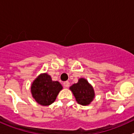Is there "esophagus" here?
Here are the masks:
<instances>
[{
  "mask_svg": "<svg viewBox=\"0 0 134 134\" xmlns=\"http://www.w3.org/2000/svg\"><path fill=\"white\" fill-rule=\"evenodd\" d=\"M63 85H64V87H69L70 82L68 81H65L63 83Z\"/></svg>",
  "mask_w": 134,
  "mask_h": 134,
  "instance_id": "esophagus-1",
  "label": "esophagus"
}]
</instances>
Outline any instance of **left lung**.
Masks as SVG:
<instances>
[{"label":"left lung","instance_id":"1","mask_svg":"<svg viewBox=\"0 0 134 134\" xmlns=\"http://www.w3.org/2000/svg\"><path fill=\"white\" fill-rule=\"evenodd\" d=\"M70 89L74 94L78 103L82 105L90 104L94 97L93 87L85 79H79L77 83L71 86Z\"/></svg>","mask_w":134,"mask_h":134}]
</instances>
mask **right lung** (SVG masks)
<instances>
[{
    "mask_svg": "<svg viewBox=\"0 0 134 134\" xmlns=\"http://www.w3.org/2000/svg\"><path fill=\"white\" fill-rule=\"evenodd\" d=\"M62 86L58 81H52L48 74H41L34 81L31 87L32 96L39 104L49 105L56 99Z\"/></svg>",
    "mask_w": 134,
    "mask_h": 134,
    "instance_id": "1",
    "label": "right lung"
}]
</instances>
